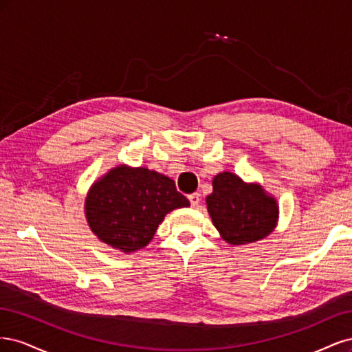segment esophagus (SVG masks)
I'll return each instance as SVG.
<instances>
[{
  "instance_id": "obj_1",
  "label": "esophagus",
  "mask_w": 352,
  "mask_h": 352,
  "mask_svg": "<svg viewBox=\"0 0 352 352\" xmlns=\"http://www.w3.org/2000/svg\"><path fill=\"white\" fill-rule=\"evenodd\" d=\"M199 194L198 192H194V194H190V195H188V198H189V201H190V206L192 207H197L198 204H199Z\"/></svg>"
}]
</instances>
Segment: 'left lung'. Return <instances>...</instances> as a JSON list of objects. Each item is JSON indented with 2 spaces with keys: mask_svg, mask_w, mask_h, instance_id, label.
Returning <instances> with one entry per match:
<instances>
[{
  "mask_svg": "<svg viewBox=\"0 0 352 352\" xmlns=\"http://www.w3.org/2000/svg\"><path fill=\"white\" fill-rule=\"evenodd\" d=\"M212 225L232 245L257 242L273 232L279 217L276 199L258 184H245L230 172L212 179V192L207 197Z\"/></svg>",
  "mask_w": 352,
  "mask_h": 352,
  "instance_id": "1",
  "label": "left lung"
}]
</instances>
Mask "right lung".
Returning a JSON list of instances; mask_svg holds the SVG:
<instances>
[{
    "mask_svg": "<svg viewBox=\"0 0 352 352\" xmlns=\"http://www.w3.org/2000/svg\"><path fill=\"white\" fill-rule=\"evenodd\" d=\"M188 206L170 177L117 166L91 186L85 214L100 241L129 254L150 243L167 212Z\"/></svg>",
    "mask_w": 352,
    "mask_h": 352,
    "instance_id": "add662e5",
    "label": "right lung"
}]
</instances>
